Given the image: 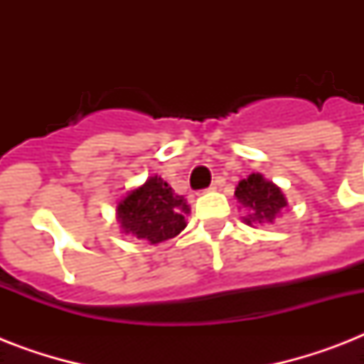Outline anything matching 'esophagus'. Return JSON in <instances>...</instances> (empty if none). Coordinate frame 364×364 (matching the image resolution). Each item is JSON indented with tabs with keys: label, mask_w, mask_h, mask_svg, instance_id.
<instances>
[{
	"label": "esophagus",
	"mask_w": 364,
	"mask_h": 364,
	"mask_svg": "<svg viewBox=\"0 0 364 364\" xmlns=\"http://www.w3.org/2000/svg\"><path fill=\"white\" fill-rule=\"evenodd\" d=\"M221 187V183H213V185H211L210 188H208V193H211V191H217V188Z\"/></svg>",
	"instance_id": "obj_1"
}]
</instances>
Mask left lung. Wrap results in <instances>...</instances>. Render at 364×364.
Returning <instances> with one entry per match:
<instances>
[{"label":"left lung","mask_w":364,"mask_h":364,"mask_svg":"<svg viewBox=\"0 0 364 364\" xmlns=\"http://www.w3.org/2000/svg\"><path fill=\"white\" fill-rule=\"evenodd\" d=\"M234 196L247 215L242 217L249 227L262 225V223L276 221L282 211L287 208V198L276 183L268 181L262 173H251L236 185Z\"/></svg>","instance_id":"8db88e82"}]
</instances>
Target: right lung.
<instances>
[{"label": "right lung", "instance_id": "1", "mask_svg": "<svg viewBox=\"0 0 364 364\" xmlns=\"http://www.w3.org/2000/svg\"><path fill=\"white\" fill-rule=\"evenodd\" d=\"M191 213L187 200L159 176L147 177V181L126 193L117 204V221L121 232L145 240L151 245L176 238L185 230V217Z\"/></svg>", "mask_w": 364, "mask_h": 364}]
</instances>
